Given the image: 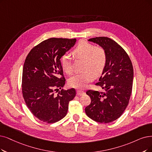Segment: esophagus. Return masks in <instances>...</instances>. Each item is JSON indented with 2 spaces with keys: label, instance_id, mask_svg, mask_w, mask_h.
Returning a JSON list of instances; mask_svg holds the SVG:
<instances>
[{
  "label": "esophagus",
  "instance_id": "obj_1",
  "mask_svg": "<svg viewBox=\"0 0 152 152\" xmlns=\"http://www.w3.org/2000/svg\"><path fill=\"white\" fill-rule=\"evenodd\" d=\"M85 94V92H83V91H82V90H77V95H83Z\"/></svg>",
  "mask_w": 152,
  "mask_h": 152
}]
</instances>
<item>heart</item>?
Wrapping results in <instances>:
<instances>
[{"label": "heart", "mask_w": 152, "mask_h": 152, "mask_svg": "<svg viewBox=\"0 0 152 152\" xmlns=\"http://www.w3.org/2000/svg\"><path fill=\"white\" fill-rule=\"evenodd\" d=\"M76 57L84 60L83 72L75 75L69 80L70 87L83 88L92 82L94 75H100L104 70L107 62V55L104 48L95 47L86 40H81L73 50ZM61 65L64 71L67 75L73 74V69L70 57L64 55L61 58Z\"/></svg>", "instance_id": "heart-1"}]
</instances>
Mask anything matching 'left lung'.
<instances>
[{"mask_svg": "<svg viewBox=\"0 0 152 152\" xmlns=\"http://www.w3.org/2000/svg\"><path fill=\"white\" fill-rule=\"evenodd\" d=\"M106 51L107 62L99 82L104 92L88 90L90 104L85 111L95 122L107 124L118 118L128 106L132 92L133 69L131 60L124 48L107 37L90 39Z\"/></svg>", "mask_w": 152, "mask_h": 152, "instance_id": "8db88e82", "label": "left lung"}]
</instances>
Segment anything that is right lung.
Segmentation results:
<instances>
[{"label": "right lung", "mask_w": 152, "mask_h": 152, "mask_svg": "<svg viewBox=\"0 0 152 152\" xmlns=\"http://www.w3.org/2000/svg\"><path fill=\"white\" fill-rule=\"evenodd\" d=\"M76 39L50 38L40 42L29 52L24 62L22 92L32 113L47 124L65 117L69 103L76 95L74 88L62 89L65 79L60 63L66 51L74 45Z\"/></svg>", "instance_id": "add662e5"}]
</instances>
